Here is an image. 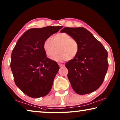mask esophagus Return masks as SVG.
<instances>
[{
  "instance_id": "obj_1",
  "label": "esophagus",
  "mask_w": 120,
  "mask_h": 120,
  "mask_svg": "<svg viewBox=\"0 0 120 120\" xmlns=\"http://www.w3.org/2000/svg\"><path fill=\"white\" fill-rule=\"evenodd\" d=\"M59 66H60V67H62L64 66V64H59Z\"/></svg>"
}]
</instances>
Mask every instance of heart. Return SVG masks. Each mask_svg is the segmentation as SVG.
Here are the masks:
<instances>
[{
	"instance_id": "1",
	"label": "heart",
	"mask_w": 120,
	"mask_h": 120,
	"mask_svg": "<svg viewBox=\"0 0 120 120\" xmlns=\"http://www.w3.org/2000/svg\"><path fill=\"white\" fill-rule=\"evenodd\" d=\"M44 51L47 56H52V60L58 62L71 60L76 58L79 52V44L76 39L67 33H58L44 41Z\"/></svg>"
}]
</instances>
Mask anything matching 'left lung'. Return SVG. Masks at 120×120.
Instances as JSON below:
<instances>
[{
  "label": "left lung",
  "instance_id": "8db88e82",
  "mask_svg": "<svg viewBox=\"0 0 120 120\" xmlns=\"http://www.w3.org/2000/svg\"><path fill=\"white\" fill-rule=\"evenodd\" d=\"M60 32L67 33L79 44L77 56L65 64L72 88L79 94L97 90L103 82L108 69L107 51L84 28L65 27Z\"/></svg>",
  "mask_w": 120,
  "mask_h": 120
}]
</instances>
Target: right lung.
Listing matches in <instances>:
<instances>
[{"mask_svg": "<svg viewBox=\"0 0 120 120\" xmlns=\"http://www.w3.org/2000/svg\"><path fill=\"white\" fill-rule=\"evenodd\" d=\"M62 26L32 28L18 39L11 56V68L15 84L30 97L45 96L52 88L59 69L57 62L46 57L43 43Z\"/></svg>", "mask_w": 120, "mask_h": 120, "instance_id": "right-lung-1", "label": "right lung"}]
</instances>
